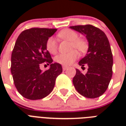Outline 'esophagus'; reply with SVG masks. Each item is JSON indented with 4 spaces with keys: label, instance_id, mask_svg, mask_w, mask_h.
<instances>
[{
    "label": "esophagus",
    "instance_id": "1",
    "mask_svg": "<svg viewBox=\"0 0 126 126\" xmlns=\"http://www.w3.org/2000/svg\"><path fill=\"white\" fill-rule=\"evenodd\" d=\"M62 67H63V71H65V70H67V69H68V67H67V66H64V65H63Z\"/></svg>",
    "mask_w": 126,
    "mask_h": 126
}]
</instances>
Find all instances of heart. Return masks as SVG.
<instances>
[{"mask_svg":"<svg viewBox=\"0 0 126 126\" xmlns=\"http://www.w3.org/2000/svg\"><path fill=\"white\" fill-rule=\"evenodd\" d=\"M57 36L62 39L71 42L70 50L77 49L80 53H84L88 47V42L83 38H79V34L75 31L71 29H64L57 34ZM46 47L49 53L55 54L57 51V43L55 38L51 36L48 38L46 43ZM78 53L75 50L67 53H61L56 55L54 61L56 63L64 66H68L73 64L78 58Z\"/></svg>","mask_w":126,"mask_h":126,"instance_id":"b5f03b06","label":"heart"}]
</instances>
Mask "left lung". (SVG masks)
<instances>
[{
    "label": "left lung",
    "instance_id": "1",
    "mask_svg": "<svg viewBox=\"0 0 126 126\" xmlns=\"http://www.w3.org/2000/svg\"><path fill=\"white\" fill-rule=\"evenodd\" d=\"M70 28L86 35L89 42L88 53L79 61V65L88 66L82 74L76 69L73 82L79 94L87 98H97L105 92L112 75L113 57L109 42L105 32L92 25H75Z\"/></svg>",
    "mask_w": 126,
    "mask_h": 126
}]
</instances>
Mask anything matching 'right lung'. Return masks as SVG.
Wrapping results in <instances>:
<instances>
[{
	"instance_id": "1",
	"label": "right lung",
	"mask_w": 126,
	"mask_h": 126,
	"mask_svg": "<svg viewBox=\"0 0 126 126\" xmlns=\"http://www.w3.org/2000/svg\"><path fill=\"white\" fill-rule=\"evenodd\" d=\"M56 31L31 28L23 31L17 38L11 57V73L18 92L28 99H41L48 95L63 71L61 64L52 63L46 47L47 40ZM42 63L50 65L44 72L40 69Z\"/></svg>"
}]
</instances>
